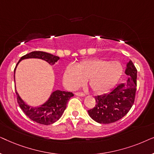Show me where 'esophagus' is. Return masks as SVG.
Instances as JSON below:
<instances>
[{
  "label": "esophagus",
  "instance_id": "1",
  "mask_svg": "<svg viewBox=\"0 0 154 154\" xmlns=\"http://www.w3.org/2000/svg\"><path fill=\"white\" fill-rule=\"evenodd\" d=\"M75 95H77V96H80V97H84L85 95V94L83 93V92H76L75 93Z\"/></svg>",
  "mask_w": 154,
  "mask_h": 154
}]
</instances>
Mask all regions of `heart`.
<instances>
[{
    "label": "heart",
    "instance_id": "obj_1",
    "mask_svg": "<svg viewBox=\"0 0 154 154\" xmlns=\"http://www.w3.org/2000/svg\"><path fill=\"white\" fill-rule=\"evenodd\" d=\"M123 73V66L118 61L93 58L81 61L76 66L70 64L65 69L64 83L69 89H75L88 81L95 93H103L112 88Z\"/></svg>",
    "mask_w": 154,
    "mask_h": 154
}]
</instances>
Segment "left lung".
<instances>
[{"instance_id":"obj_1","label":"left lung","mask_w":154,"mask_h":154,"mask_svg":"<svg viewBox=\"0 0 154 154\" xmlns=\"http://www.w3.org/2000/svg\"><path fill=\"white\" fill-rule=\"evenodd\" d=\"M137 70L132 61L127 64L128 79L108 94L97 96L94 108L88 110L90 116L99 123H114L127 114L134 104L137 88Z\"/></svg>"}]
</instances>
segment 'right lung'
<instances>
[{
    "instance_id": "right-lung-1",
    "label": "right lung",
    "mask_w": 154,
    "mask_h": 154,
    "mask_svg": "<svg viewBox=\"0 0 154 154\" xmlns=\"http://www.w3.org/2000/svg\"><path fill=\"white\" fill-rule=\"evenodd\" d=\"M28 58L42 59L48 62L50 64H54L60 59L59 57L54 56L48 52L33 51L22 56L18 63L22 60ZM18 63L17 65L18 64ZM15 69H14V72H15ZM16 94L18 104L25 114L33 121L42 125H50L58 121L66 109L69 100L73 96V94L71 92L56 90L52 92L48 102L40 107L33 108L25 104L20 97L17 91Z\"/></svg>"
}]
</instances>
